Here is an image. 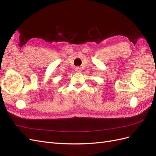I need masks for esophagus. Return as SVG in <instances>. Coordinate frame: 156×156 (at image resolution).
<instances>
[{
	"mask_svg": "<svg viewBox=\"0 0 156 156\" xmlns=\"http://www.w3.org/2000/svg\"><path fill=\"white\" fill-rule=\"evenodd\" d=\"M76 73H80V72H81V69L80 68H79V67H77L76 69Z\"/></svg>",
	"mask_w": 156,
	"mask_h": 156,
	"instance_id": "obj_1",
	"label": "esophagus"
}]
</instances>
